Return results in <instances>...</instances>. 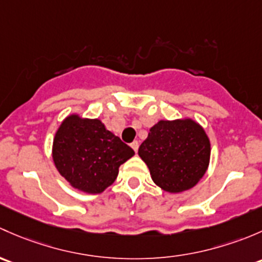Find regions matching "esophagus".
<instances>
[{
    "instance_id": "1",
    "label": "esophagus",
    "mask_w": 262,
    "mask_h": 262,
    "mask_svg": "<svg viewBox=\"0 0 262 262\" xmlns=\"http://www.w3.org/2000/svg\"><path fill=\"white\" fill-rule=\"evenodd\" d=\"M131 147L135 150V152H137V150H139V142L137 141L131 142Z\"/></svg>"
}]
</instances>
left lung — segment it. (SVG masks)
Segmentation results:
<instances>
[{
	"label": "left lung",
	"mask_w": 262,
	"mask_h": 262,
	"mask_svg": "<svg viewBox=\"0 0 262 262\" xmlns=\"http://www.w3.org/2000/svg\"><path fill=\"white\" fill-rule=\"evenodd\" d=\"M139 156L158 187L168 193H182L206 174L211 142L204 128L191 118L161 120L140 145Z\"/></svg>",
	"instance_id": "8db88e82"
}]
</instances>
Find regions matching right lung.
I'll return each instance as SVG.
<instances>
[{"mask_svg":"<svg viewBox=\"0 0 262 262\" xmlns=\"http://www.w3.org/2000/svg\"><path fill=\"white\" fill-rule=\"evenodd\" d=\"M135 151L98 118L69 115L53 141V160L61 177L75 189L102 193L116 180L118 168Z\"/></svg>","mask_w":262,"mask_h":262,"instance_id":"obj_1","label":"right lung"}]
</instances>
